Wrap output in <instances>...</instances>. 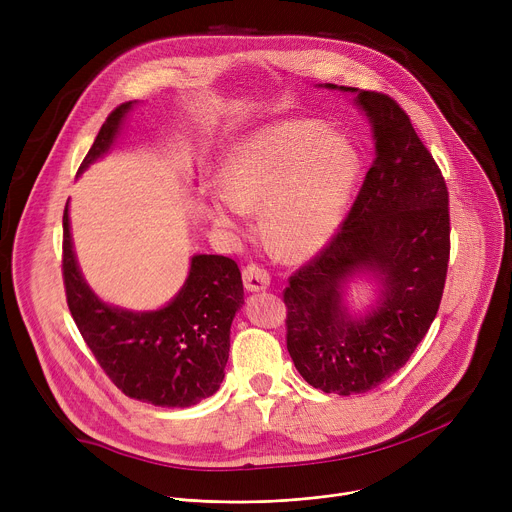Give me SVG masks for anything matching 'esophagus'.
Instances as JSON below:
<instances>
[{
  "label": "esophagus",
  "mask_w": 512,
  "mask_h": 512,
  "mask_svg": "<svg viewBox=\"0 0 512 512\" xmlns=\"http://www.w3.org/2000/svg\"><path fill=\"white\" fill-rule=\"evenodd\" d=\"M243 283L247 291H263L269 285V271L261 265L251 263L243 269Z\"/></svg>",
  "instance_id": "obj_1"
}]
</instances>
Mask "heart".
Masks as SVG:
<instances>
[{"instance_id":"obj_1","label":"heart","mask_w":512,"mask_h":512,"mask_svg":"<svg viewBox=\"0 0 512 512\" xmlns=\"http://www.w3.org/2000/svg\"><path fill=\"white\" fill-rule=\"evenodd\" d=\"M358 154L316 121L257 131L227 152L216 170L221 196L208 204L214 227L237 233L245 210L261 206L269 243L291 261L316 255L336 233L358 180Z\"/></svg>"}]
</instances>
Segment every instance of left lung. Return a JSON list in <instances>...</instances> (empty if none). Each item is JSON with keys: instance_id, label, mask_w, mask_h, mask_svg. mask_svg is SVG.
<instances>
[{"instance_id": "obj_1", "label": "left lung", "mask_w": 512, "mask_h": 512, "mask_svg": "<svg viewBox=\"0 0 512 512\" xmlns=\"http://www.w3.org/2000/svg\"><path fill=\"white\" fill-rule=\"evenodd\" d=\"M328 89H338L326 83ZM373 125L375 160L340 231L283 291L285 340L298 373L324 393H367L393 377L440 308L450 261V198L440 166L395 99L358 91ZM382 281L380 304L354 321L343 283Z\"/></svg>"}]
</instances>
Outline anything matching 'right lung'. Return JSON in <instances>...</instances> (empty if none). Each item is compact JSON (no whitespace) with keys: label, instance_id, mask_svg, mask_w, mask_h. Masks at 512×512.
Segmentation results:
<instances>
[{"label":"right lung","instance_id":"add662e5","mask_svg":"<svg viewBox=\"0 0 512 512\" xmlns=\"http://www.w3.org/2000/svg\"><path fill=\"white\" fill-rule=\"evenodd\" d=\"M133 101L103 123L79 174L109 152ZM66 304L105 375L121 393L158 407H190L225 379L231 324L243 306L239 265L223 255H194L178 296L156 312H129L101 302L72 251L68 204L62 214Z\"/></svg>","mask_w":512,"mask_h":512}]
</instances>
